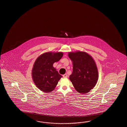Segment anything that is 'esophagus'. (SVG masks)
Wrapping results in <instances>:
<instances>
[{"label": "esophagus", "mask_w": 127, "mask_h": 127, "mask_svg": "<svg viewBox=\"0 0 127 127\" xmlns=\"http://www.w3.org/2000/svg\"><path fill=\"white\" fill-rule=\"evenodd\" d=\"M67 76H68V75H67V74H65L63 75V77H64V78H66V77H67Z\"/></svg>", "instance_id": "34e87169"}]
</instances>
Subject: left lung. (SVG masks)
I'll use <instances>...</instances> for the list:
<instances>
[{
    "mask_svg": "<svg viewBox=\"0 0 127 127\" xmlns=\"http://www.w3.org/2000/svg\"><path fill=\"white\" fill-rule=\"evenodd\" d=\"M68 55L73 66L69 79L75 90L82 94L89 92L96 85L98 77L94 60L84 52H70Z\"/></svg>",
    "mask_w": 127,
    "mask_h": 127,
    "instance_id": "obj_1",
    "label": "left lung"
}]
</instances>
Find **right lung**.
Masks as SVG:
<instances>
[{
  "instance_id": "obj_1",
  "label": "right lung",
  "mask_w": 127,
  "mask_h": 127,
  "mask_svg": "<svg viewBox=\"0 0 127 127\" xmlns=\"http://www.w3.org/2000/svg\"><path fill=\"white\" fill-rule=\"evenodd\" d=\"M63 55L62 52L44 53L35 60L32 70V76L36 86L45 92H52L62 77L53 66Z\"/></svg>"
}]
</instances>
